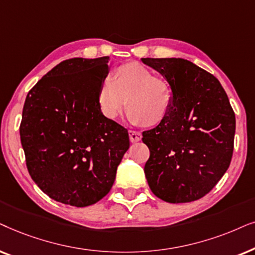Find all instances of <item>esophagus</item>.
I'll list each match as a JSON object with an SVG mask.
<instances>
[{
    "mask_svg": "<svg viewBox=\"0 0 255 255\" xmlns=\"http://www.w3.org/2000/svg\"><path fill=\"white\" fill-rule=\"evenodd\" d=\"M128 134H129V140H130V142H138V141H141L142 134L140 133V131L129 130V131H128Z\"/></svg>",
    "mask_w": 255,
    "mask_h": 255,
    "instance_id": "34e87169",
    "label": "esophagus"
}]
</instances>
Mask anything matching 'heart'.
I'll return each mask as SVG.
<instances>
[{"instance_id": "obj_1", "label": "heart", "mask_w": 255, "mask_h": 255, "mask_svg": "<svg viewBox=\"0 0 255 255\" xmlns=\"http://www.w3.org/2000/svg\"><path fill=\"white\" fill-rule=\"evenodd\" d=\"M128 104V119L133 125L156 126L167 118L171 105V88L164 79L138 63L119 66L112 79L98 91L101 114L115 120Z\"/></svg>"}]
</instances>
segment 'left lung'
<instances>
[{
	"label": "left lung",
	"mask_w": 255,
	"mask_h": 255,
	"mask_svg": "<svg viewBox=\"0 0 255 255\" xmlns=\"http://www.w3.org/2000/svg\"><path fill=\"white\" fill-rule=\"evenodd\" d=\"M172 91L167 118L142 141L150 150L144 174L152 193L189 203L215 188L233 155L236 115L219 80L182 58H142Z\"/></svg>",
	"instance_id": "obj_1"
}]
</instances>
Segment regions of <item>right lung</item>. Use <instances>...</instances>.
<instances>
[{
    "mask_svg": "<svg viewBox=\"0 0 255 255\" xmlns=\"http://www.w3.org/2000/svg\"><path fill=\"white\" fill-rule=\"evenodd\" d=\"M108 59L64 60L26 96L19 126L26 168L39 189L63 204L84 208L104 198L129 148L127 129L98 105Z\"/></svg>",
    "mask_w": 255,
    "mask_h": 255,
    "instance_id": "add662e5",
    "label": "right lung"
}]
</instances>
